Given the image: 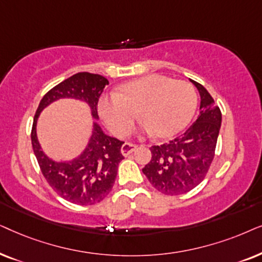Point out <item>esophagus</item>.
<instances>
[{
	"mask_svg": "<svg viewBox=\"0 0 262 262\" xmlns=\"http://www.w3.org/2000/svg\"><path fill=\"white\" fill-rule=\"evenodd\" d=\"M135 148H137V145L135 144H132V142H124L121 147V153L123 156H129L132 152L135 151Z\"/></svg>",
	"mask_w": 262,
	"mask_h": 262,
	"instance_id": "obj_1",
	"label": "esophagus"
}]
</instances>
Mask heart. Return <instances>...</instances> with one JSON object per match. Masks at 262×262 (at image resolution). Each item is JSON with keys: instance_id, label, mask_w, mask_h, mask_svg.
<instances>
[{"instance_id": "b5f03b06", "label": "heart", "mask_w": 262, "mask_h": 262, "mask_svg": "<svg viewBox=\"0 0 262 262\" xmlns=\"http://www.w3.org/2000/svg\"><path fill=\"white\" fill-rule=\"evenodd\" d=\"M196 105V91L191 83L151 74L123 83L118 92L100 96L98 113L118 137L129 133L138 111L146 132L169 138L189 123Z\"/></svg>"}]
</instances>
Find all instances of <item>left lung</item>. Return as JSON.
Here are the masks:
<instances>
[{
  "label": "left lung",
  "mask_w": 262,
  "mask_h": 262,
  "mask_svg": "<svg viewBox=\"0 0 262 262\" xmlns=\"http://www.w3.org/2000/svg\"><path fill=\"white\" fill-rule=\"evenodd\" d=\"M200 114L189 128L169 142L152 146L151 160L142 169L149 183L165 195L186 194L199 186L214 158L222 113L201 83Z\"/></svg>",
  "instance_id": "1"
}]
</instances>
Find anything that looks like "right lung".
I'll use <instances>...</instances> for the list:
<instances>
[{
  "instance_id": "add662e5",
  "label": "right lung",
  "mask_w": 262,
  "mask_h": 262,
  "mask_svg": "<svg viewBox=\"0 0 262 262\" xmlns=\"http://www.w3.org/2000/svg\"><path fill=\"white\" fill-rule=\"evenodd\" d=\"M109 81L99 74L78 73L56 85L45 93L33 118L31 141L41 173L50 187L61 198L73 204H98L113 189L118 164L124 158L121 147L124 144L118 139L107 137L97 123L85 151L72 162H54L41 152L37 140L36 124L40 111L60 98L81 99L91 106L92 116L98 118V100Z\"/></svg>"
}]
</instances>
